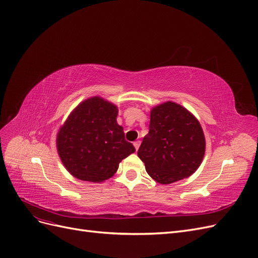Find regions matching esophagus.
<instances>
[{
  "mask_svg": "<svg viewBox=\"0 0 258 258\" xmlns=\"http://www.w3.org/2000/svg\"><path fill=\"white\" fill-rule=\"evenodd\" d=\"M140 144H141V142H140V141H136V142H134V145H135V147H136V151H138V150H139Z\"/></svg>",
  "mask_w": 258,
  "mask_h": 258,
  "instance_id": "esophagus-1",
  "label": "esophagus"
}]
</instances>
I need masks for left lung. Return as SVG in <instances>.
<instances>
[{"instance_id":"left-lung-1","label":"left lung","mask_w":258,"mask_h":258,"mask_svg":"<svg viewBox=\"0 0 258 258\" xmlns=\"http://www.w3.org/2000/svg\"><path fill=\"white\" fill-rule=\"evenodd\" d=\"M206 138L199 120L173 101L151 110L150 131L138 151L154 181L162 185L189 177L204 160Z\"/></svg>"}]
</instances>
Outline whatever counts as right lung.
Here are the masks:
<instances>
[{
  "label": "right lung",
  "instance_id": "1",
  "mask_svg": "<svg viewBox=\"0 0 258 258\" xmlns=\"http://www.w3.org/2000/svg\"><path fill=\"white\" fill-rule=\"evenodd\" d=\"M118 106L100 96L86 99L58 130L60 160L74 177L101 183L112 177L122 159L136 152L117 123Z\"/></svg>",
  "mask_w": 258,
  "mask_h": 258
}]
</instances>
